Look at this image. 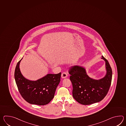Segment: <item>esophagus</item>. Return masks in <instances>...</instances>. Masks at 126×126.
Wrapping results in <instances>:
<instances>
[{"mask_svg": "<svg viewBox=\"0 0 126 126\" xmlns=\"http://www.w3.org/2000/svg\"><path fill=\"white\" fill-rule=\"evenodd\" d=\"M67 76V73L65 72H63L62 74V78L64 79L66 78Z\"/></svg>", "mask_w": 126, "mask_h": 126, "instance_id": "obj_1", "label": "esophagus"}]
</instances>
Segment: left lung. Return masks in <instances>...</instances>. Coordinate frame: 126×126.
Listing matches in <instances>:
<instances>
[{
  "label": "left lung",
  "mask_w": 126,
  "mask_h": 126,
  "mask_svg": "<svg viewBox=\"0 0 126 126\" xmlns=\"http://www.w3.org/2000/svg\"><path fill=\"white\" fill-rule=\"evenodd\" d=\"M102 59L105 62L107 73L104 78L99 79L91 78L85 69L75 65L70 69V80L73 86V98L79 104L90 105L99 102L106 96L110 87L112 70L108 61L104 56Z\"/></svg>",
  "instance_id": "left-lung-1"
}]
</instances>
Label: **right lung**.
<instances>
[{
    "label": "right lung",
    "mask_w": 126,
    "mask_h": 126,
    "mask_svg": "<svg viewBox=\"0 0 126 126\" xmlns=\"http://www.w3.org/2000/svg\"><path fill=\"white\" fill-rule=\"evenodd\" d=\"M22 59L17 62L14 72V78L20 94L29 104L44 105L49 103L54 98L61 81V73L49 74L36 81L29 80L22 76L20 71L19 64Z\"/></svg>",
    "instance_id": "1"
}]
</instances>
